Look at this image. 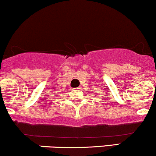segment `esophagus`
Instances as JSON below:
<instances>
[{"label":"esophagus","mask_w":156,"mask_h":156,"mask_svg":"<svg viewBox=\"0 0 156 156\" xmlns=\"http://www.w3.org/2000/svg\"><path fill=\"white\" fill-rule=\"evenodd\" d=\"M75 89H76V91H78V90L80 89V87H78V88H75Z\"/></svg>","instance_id":"34e87169"}]
</instances>
